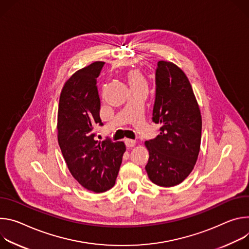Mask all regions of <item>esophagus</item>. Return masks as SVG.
<instances>
[{"instance_id": "obj_1", "label": "esophagus", "mask_w": 249, "mask_h": 249, "mask_svg": "<svg viewBox=\"0 0 249 249\" xmlns=\"http://www.w3.org/2000/svg\"><path fill=\"white\" fill-rule=\"evenodd\" d=\"M124 143H125V146L127 148H130V147H133L135 145V142L132 141V140H124Z\"/></svg>"}]
</instances>
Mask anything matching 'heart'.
I'll return each mask as SVG.
<instances>
[{"instance_id": "b5f03b06", "label": "heart", "mask_w": 249, "mask_h": 249, "mask_svg": "<svg viewBox=\"0 0 249 249\" xmlns=\"http://www.w3.org/2000/svg\"><path fill=\"white\" fill-rule=\"evenodd\" d=\"M126 80L128 82V84L132 89H137V88H145L147 89L148 83L145 75L139 69H131L127 71L126 75Z\"/></svg>"}]
</instances>
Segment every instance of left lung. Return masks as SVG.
Here are the masks:
<instances>
[{
	"mask_svg": "<svg viewBox=\"0 0 249 249\" xmlns=\"http://www.w3.org/2000/svg\"><path fill=\"white\" fill-rule=\"evenodd\" d=\"M155 84L152 121L160 128L155 139L145 142L149 152L145 170L154 184L173 187L189 176L197 162L202 117L190 82L177 65L158 61Z\"/></svg>",
	"mask_w": 249,
	"mask_h": 249,
	"instance_id": "8db88e82",
	"label": "left lung"
}]
</instances>
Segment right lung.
<instances>
[{
	"label": "right lung",
	"mask_w": 249,
	"mask_h": 249,
	"mask_svg": "<svg viewBox=\"0 0 249 249\" xmlns=\"http://www.w3.org/2000/svg\"><path fill=\"white\" fill-rule=\"evenodd\" d=\"M105 62L96 61L75 72L64 84L58 107V143L72 176L85 189L102 193L112 188L125 145L96 141L94 128L103 125L97 78Z\"/></svg>",
	"instance_id": "1"
}]
</instances>
